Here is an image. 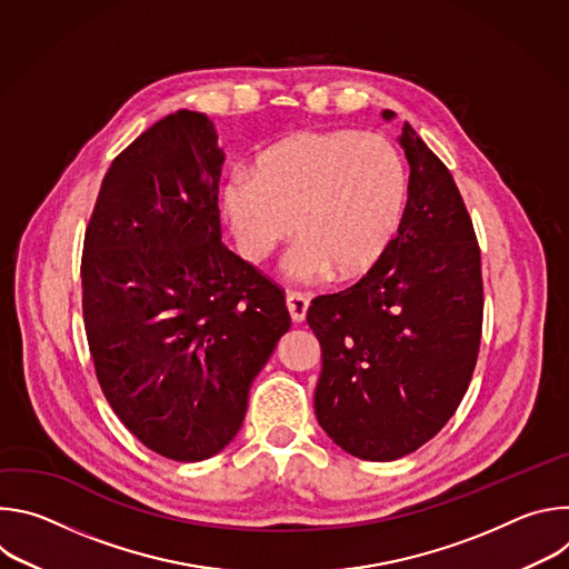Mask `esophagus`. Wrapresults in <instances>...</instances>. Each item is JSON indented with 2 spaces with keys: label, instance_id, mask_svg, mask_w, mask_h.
Masks as SVG:
<instances>
[{
  "label": "esophagus",
  "instance_id": "obj_1",
  "mask_svg": "<svg viewBox=\"0 0 569 569\" xmlns=\"http://www.w3.org/2000/svg\"><path fill=\"white\" fill-rule=\"evenodd\" d=\"M308 297H303L301 292H290L286 297V306L290 310V317L292 321H303L306 319V310H308Z\"/></svg>",
  "mask_w": 569,
  "mask_h": 569
}]
</instances>
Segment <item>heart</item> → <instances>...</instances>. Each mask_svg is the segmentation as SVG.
I'll return each instance as SVG.
<instances>
[{
	"mask_svg": "<svg viewBox=\"0 0 569 569\" xmlns=\"http://www.w3.org/2000/svg\"><path fill=\"white\" fill-rule=\"evenodd\" d=\"M405 191V167L387 139L306 132L270 148L254 173H233L224 209L252 259L268 254L295 222L299 238L283 257V272L310 283L331 270L353 277L373 266L396 231Z\"/></svg>",
	"mask_w": 569,
	"mask_h": 569,
	"instance_id": "heart-1",
	"label": "heart"
}]
</instances>
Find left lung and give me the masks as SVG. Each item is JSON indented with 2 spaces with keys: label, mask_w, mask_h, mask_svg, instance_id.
Instances as JSON below:
<instances>
[{
  "label": "left lung",
  "mask_w": 569,
  "mask_h": 569,
  "mask_svg": "<svg viewBox=\"0 0 569 569\" xmlns=\"http://www.w3.org/2000/svg\"><path fill=\"white\" fill-rule=\"evenodd\" d=\"M398 143L410 196L396 238L356 286L315 297L306 317L321 345L317 421L367 461L410 455L448 423L481 340L479 246L461 193L410 123Z\"/></svg>",
  "instance_id": "1"
}]
</instances>
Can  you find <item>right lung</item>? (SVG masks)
I'll return each instance as SVG.
<instances>
[{
    "label": "right lung",
    "instance_id": "obj_1",
    "mask_svg": "<svg viewBox=\"0 0 569 569\" xmlns=\"http://www.w3.org/2000/svg\"><path fill=\"white\" fill-rule=\"evenodd\" d=\"M213 121L178 110L103 178L83 246V317L121 423L173 461L238 435L254 378L290 329L283 292L224 248Z\"/></svg>",
    "mask_w": 569,
    "mask_h": 569
}]
</instances>
